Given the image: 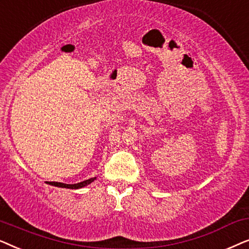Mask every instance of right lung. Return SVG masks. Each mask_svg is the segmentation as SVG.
Instances as JSON below:
<instances>
[{"label":"right lung","mask_w":249,"mask_h":249,"mask_svg":"<svg viewBox=\"0 0 249 249\" xmlns=\"http://www.w3.org/2000/svg\"><path fill=\"white\" fill-rule=\"evenodd\" d=\"M96 178H90L88 180H85V181L78 182V183H73V185H68V183H62V182H55V181H46L47 183L52 186H56V187H62V188H70V189H78V188H83V187L89 185L90 182H93Z\"/></svg>","instance_id":"add662e5"}]
</instances>
